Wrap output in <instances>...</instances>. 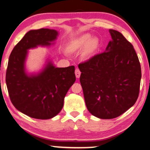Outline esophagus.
<instances>
[{
    "label": "esophagus",
    "mask_w": 150,
    "mask_h": 150,
    "mask_svg": "<svg viewBox=\"0 0 150 150\" xmlns=\"http://www.w3.org/2000/svg\"><path fill=\"white\" fill-rule=\"evenodd\" d=\"M75 73L76 77H77V79H79V78L80 77V75H81V71H80V70L78 69V68H77V69H75Z\"/></svg>",
    "instance_id": "esophagus-1"
}]
</instances>
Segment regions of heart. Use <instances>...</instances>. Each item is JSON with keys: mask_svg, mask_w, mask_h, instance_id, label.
Instances as JSON below:
<instances>
[{"mask_svg": "<svg viewBox=\"0 0 150 150\" xmlns=\"http://www.w3.org/2000/svg\"><path fill=\"white\" fill-rule=\"evenodd\" d=\"M100 46L98 38L91 36L90 34H83L76 38L71 40L67 45V50L70 52L75 53L81 50V57L88 60L94 56Z\"/></svg>", "mask_w": 150, "mask_h": 150, "instance_id": "heart-1", "label": "heart"}]
</instances>
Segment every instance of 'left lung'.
<instances>
[{
    "label": "left lung",
    "instance_id": "obj_1",
    "mask_svg": "<svg viewBox=\"0 0 150 150\" xmlns=\"http://www.w3.org/2000/svg\"><path fill=\"white\" fill-rule=\"evenodd\" d=\"M109 32L112 40L105 52L78 66L87 108L101 119L118 117L135 104L142 77L133 45L120 32Z\"/></svg>",
    "mask_w": 150,
    "mask_h": 150
}]
</instances>
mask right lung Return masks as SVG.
I'll use <instances>...</instances> for the list:
<instances>
[{"label": "right lung", "mask_w": 150, "mask_h": 150, "mask_svg": "<svg viewBox=\"0 0 150 150\" xmlns=\"http://www.w3.org/2000/svg\"><path fill=\"white\" fill-rule=\"evenodd\" d=\"M58 35L52 29L30 30L10 55L6 74L10 98L18 110L33 118L46 120L59 114L66 94L76 80L74 66L56 67L49 58L39 72H26L28 50L51 46Z\"/></svg>", "instance_id": "obj_1"}]
</instances>
